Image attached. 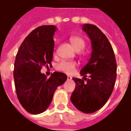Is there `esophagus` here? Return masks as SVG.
Masks as SVG:
<instances>
[{
    "label": "esophagus",
    "instance_id": "obj_1",
    "mask_svg": "<svg viewBox=\"0 0 131 131\" xmlns=\"http://www.w3.org/2000/svg\"><path fill=\"white\" fill-rule=\"evenodd\" d=\"M71 79H72V78H71V77H69V76H68V77H67V80H68V81H69V80H71Z\"/></svg>",
    "mask_w": 131,
    "mask_h": 131
}]
</instances>
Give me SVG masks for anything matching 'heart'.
I'll list each match as a JSON object with an SVG mask.
<instances>
[{
  "mask_svg": "<svg viewBox=\"0 0 131 131\" xmlns=\"http://www.w3.org/2000/svg\"><path fill=\"white\" fill-rule=\"evenodd\" d=\"M70 42L71 45L74 47V48L77 51L79 52L85 48V40L83 39L82 38L78 36H74L70 38ZM54 54H55V50L54 51ZM77 67V64L73 62H67V61H62L57 64V69L58 70L63 71L67 74H71L73 73Z\"/></svg>",
  "mask_w": 131,
  "mask_h": 131,
  "instance_id": "b5f03b06",
  "label": "heart"
}]
</instances>
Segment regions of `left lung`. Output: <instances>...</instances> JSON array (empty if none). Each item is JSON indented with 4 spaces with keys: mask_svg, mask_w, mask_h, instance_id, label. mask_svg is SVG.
<instances>
[{
    "mask_svg": "<svg viewBox=\"0 0 131 131\" xmlns=\"http://www.w3.org/2000/svg\"><path fill=\"white\" fill-rule=\"evenodd\" d=\"M83 30L90 37L93 50L88 63L80 72L83 79H72L76 88L71 101L79 111L91 114L103 107L112 93L116 79V62L110 41L98 27L85 24Z\"/></svg>",
    "mask_w": 131,
    "mask_h": 131,
    "instance_id": "left-lung-1",
    "label": "left lung"
}]
</instances>
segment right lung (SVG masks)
I'll list each match as a JSON object with an SVG mask.
<instances>
[{"label":"right lung","instance_id":"obj_1","mask_svg":"<svg viewBox=\"0 0 131 131\" xmlns=\"http://www.w3.org/2000/svg\"><path fill=\"white\" fill-rule=\"evenodd\" d=\"M57 28L44 25L35 29L27 36L16 55L14 80L19 101L30 114L46 111L51 103L58 86L65 82V74L54 71L48 79L40 73L43 66L51 64Z\"/></svg>","mask_w":131,"mask_h":131}]
</instances>
